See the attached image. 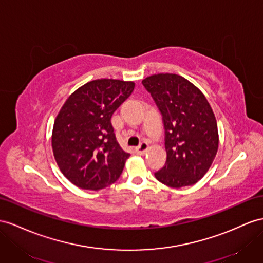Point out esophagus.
<instances>
[{
  "label": "esophagus",
  "mask_w": 263,
  "mask_h": 263,
  "mask_svg": "<svg viewBox=\"0 0 263 263\" xmlns=\"http://www.w3.org/2000/svg\"><path fill=\"white\" fill-rule=\"evenodd\" d=\"M147 149H149V144L144 141V142H141V144L136 147V152L140 154V156H143V154H145V152L147 151Z\"/></svg>",
  "instance_id": "1"
}]
</instances>
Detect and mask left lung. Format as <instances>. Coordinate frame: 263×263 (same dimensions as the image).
<instances>
[{"instance_id": "obj_1", "label": "left lung", "mask_w": 263, "mask_h": 263, "mask_svg": "<svg viewBox=\"0 0 263 263\" xmlns=\"http://www.w3.org/2000/svg\"><path fill=\"white\" fill-rule=\"evenodd\" d=\"M142 84L162 114L165 130L166 161L154 176L176 189L197 183L218 152V125L211 105L196 85L178 74H153Z\"/></svg>"}]
</instances>
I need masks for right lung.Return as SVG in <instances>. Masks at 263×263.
Listing matches in <instances>:
<instances>
[{
  "mask_svg": "<svg viewBox=\"0 0 263 263\" xmlns=\"http://www.w3.org/2000/svg\"><path fill=\"white\" fill-rule=\"evenodd\" d=\"M132 81L98 79L74 91L52 131V149L63 176L81 189L100 190L116 182L129 153L121 149L112 114L131 96Z\"/></svg>",
  "mask_w": 263,
  "mask_h": 263,
  "instance_id": "add662e5",
  "label": "right lung"
}]
</instances>
